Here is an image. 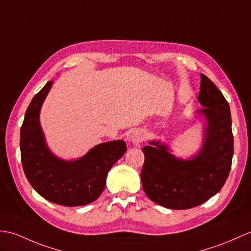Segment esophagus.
I'll return each mask as SVG.
<instances>
[{"label": "esophagus", "mask_w": 251, "mask_h": 251, "mask_svg": "<svg viewBox=\"0 0 251 251\" xmlns=\"http://www.w3.org/2000/svg\"><path fill=\"white\" fill-rule=\"evenodd\" d=\"M144 139H145V135L142 130H133L129 135V137H128V140L136 145L143 142Z\"/></svg>", "instance_id": "1"}]
</instances>
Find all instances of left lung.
Here are the masks:
<instances>
[{
  "instance_id": "left-lung-1",
  "label": "left lung",
  "mask_w": 251,
  "mask_h": 251,
  "mask_svg": "<svg viewBox=\"0 0 251 251\" xmlns=\"http://www.w3.org/2000/svg\"><path fill=\"white\" fill-rule=\"evenodd\" d=\"M198 99L204 108L207 126L202 150L190 160L172 156L168 147L150 142L144 147L141 182L153 202L172 209L202 204L223 188L233 157V133L229 103L211 79L201 74Z\"/></svg>"
}]
</instances>
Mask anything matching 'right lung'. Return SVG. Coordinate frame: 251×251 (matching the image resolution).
Here are the masks:
<instances>
[{"instance_id":"add662e5","label":"right lung","mask_w":251,"mask_h":251,"mask_svg":"<svg viewBox=\"0 0 251 251\" xmlns=\"http://www.w3.org/2000/svg\"><path fill=\"white\" fill-rule=\"evenodd\" d=\"M52 81L40 90L26 109L20 129L21 162L32 187L46 200L81 206L101 195L111 167L126 152L123 140L96 145L78 160H61L50 153L39 125V111Z\"/></svg>"}]
</instances>
